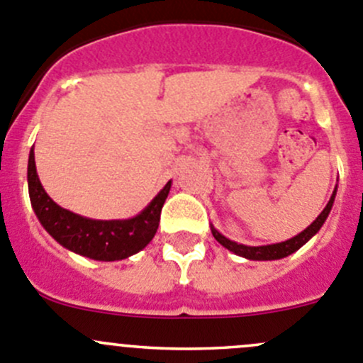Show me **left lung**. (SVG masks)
I'll return each mask as SVG.
<instances>
[{"instance_id": "obj_1", "label": "left lung", "mask_w": 363, "mask_h": 363, "mask_svg": "<svg viewBox=\"0 0 363 363\" xmlns=\"http://www.w3.org/2000/svg\"><path fill=\"white\" fill-rule=\"evenodd\" d=\"M335 191H337V188H335ZM335 191H333L330 202L326 203V207L323 209V213L315 218V221L311 225V227H307L303 232H301V234L294 235L293 239H287V241H284V242H277V245H267V246H245V245H238V242L230 241V239H227L225 235H221L218 230H214L213 227H211V232H213L214 239H216L220 245H223L225 248L230 250V252H234L235 255L246 257V259H250V260L282 259V257H287V255H291V253L296 252V250H300L301 246H303L305 242H307L308 239H311L312 235H314L315 232L323 227L325 220L328 218L330 211H332L333 200H335Z\"/></svg>"}]
</instances>
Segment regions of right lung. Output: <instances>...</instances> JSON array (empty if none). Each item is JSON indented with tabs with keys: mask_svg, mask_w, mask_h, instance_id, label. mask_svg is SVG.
I'll return each instance as SVG.
<instances>
[{
	"mask_svg": "<svg viewBox=\"0 0 363 363\" xmlns=\"http://www.w3.org/2000/svg\"><path fill=\"white\" fill-rule=\"evenodd\" d=\"M167 182L156 199L131 220H88L63 209L49 199L38 181L33 149L28 161V189L35 214L45 230L62 246L96 260H121L140 252L152 241L161 218V209L170 191Z\"/></svg>",
	"mask_w": 363,
	"mask_h": 363,
	"instance_id": "1",
	"label": "right lung"
}]
</instances>
